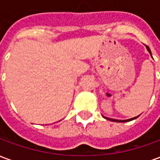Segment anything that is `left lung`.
Returning <instances> with one entry per match:
<instances>
[{"label":"left lung","mask_w":160,"mask_h":160,"mask_svg":"<svg viewBox=\"0 0 160 160\" xmlns=\"http://www.w3.org/2000/svg\"><path fill=\"white\" fill-rule=\"evenodd\" d=\"M147 49H148V50L149 51V53H150V55L152 56V53H151V50H150V49H149V47L148 46H147ZM139 116H137V117H135V118H130V119H128V120H117V119H112V118H105V117H104L105 119H107V120H110L111 121V122H129V121H132L134 120V119H136V118H138Z\"/></svg>","instance_id":"8db88e82"}]
</instances>
